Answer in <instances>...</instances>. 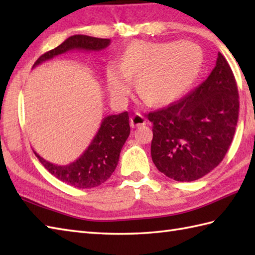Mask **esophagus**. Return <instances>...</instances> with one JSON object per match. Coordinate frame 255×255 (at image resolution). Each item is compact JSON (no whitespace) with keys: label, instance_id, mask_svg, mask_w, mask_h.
<instances>
[{"label":"esophagus","instance_id":"esophagus-1","mask_svg":"<svg viewBox=\"0 0 255 255\" xmlns=\"http://www.w3.org/2000/svg\"><path fill=\"white\" fill-rule=\"evenodd\" d=\"M145 123H147L145 118L142 115H140V114H134V115L130 118V126L132 128L142 126V125H145Z\"/></svg>","mask_w":255,"mask_h":255}]
</instances>
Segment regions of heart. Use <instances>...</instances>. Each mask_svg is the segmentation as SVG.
I'll use <instances>...</instances> for the list:
<instances>
[{
    "instance_id": "b5f03b06",
    "label": "heart",
    "mask_w": 255,
    "mask_h": 255,
    "mask_svg": "<svg viewBox=\"0 0 255 255\" xmlns=\"http://www.w3.org/2000/svg\"><path fill=\"white\" fill-rule=\"evenodd\" d=\"M203 64L202 50L193 42L134 41L125 49L119 68L106 69L108 89L115 100L127 96L134 80L140 99L151 106H164L186 93Z\"/></svg>"
}]
</instances>
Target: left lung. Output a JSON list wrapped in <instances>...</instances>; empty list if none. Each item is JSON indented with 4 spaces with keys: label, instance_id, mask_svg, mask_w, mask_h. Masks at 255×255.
<instances>
[{
    "label": "left lung",
    "instance_id": "8db88e82",
    "mask_svg": "<svg viewBox=\"0 0 255 255\" xmlns=\"http://www.w3.org/2000/svg\"><path fill=\"white\" fill-rule=\"evenodd\" d=\"M147 117L152 123L151 156L156 169L178 182L208 174L224 160L239 118V93L228 61L218 52L202 84Z\"/></svg>",
    "mask_w": 255,
    "mask_h": 255
}]
</instances>
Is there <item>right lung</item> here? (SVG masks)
<instances>
[{
	"instance_id": "1",
	"label": "right lung",
	"mask_w": 255,
	"mask_h": 255,
	"mask_svg": "<svg viewBox=\"0 0 255 255\" xmlns=\"http://www.w3.org/2000/svg\"><path fill=\"white\" fill-rule=\"evenodd\" d=\"M110 44L111 40L104 38L74 35L69 37L55 49L41 55L34 63V67L69 50L100 51L105 49ZM129 133L130 126L128 112H124L119 115H111L103 119L99 131L88 149L72 163L56 165L42 159L35 151L34 153L48 172L58 180L77 188H92L107 181L115 171L119 154Z\"/></svg>"
}]
</instances>
